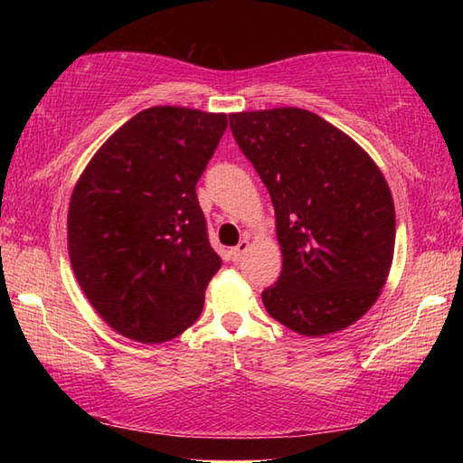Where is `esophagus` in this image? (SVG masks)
Segmentation results:
<instances>
[{
	"label": "esophagus",
	"instance_id": "1",
	"mask_svg": "<svg viewBox=\"0 0 463 463\" xmlns=\"http://www.w3.org/2000/svg\"><path fill=\"white\" fill-rule=\"evenodd\" d=\"M247 250H249V241L242 239L237 247L231 249V260H232V261H241L242 255H245Z\"/></svg>",
	"mask_w": 463,
	"mask_h": 463
}]
</instances>
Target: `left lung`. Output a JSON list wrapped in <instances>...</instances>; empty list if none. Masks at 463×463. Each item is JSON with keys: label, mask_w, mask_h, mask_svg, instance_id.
<instances>
[{"label": "left lung", "mask_w": 463, "mask_h": 463, "mask_svg": "<svg viewBox=\"0 0 463 463\" xmlns=\"http://www.w3.org/2000/svg\"><path fill=\"white\" fill-rule=\"evenodd\" d=\"M231 130L271 195L279 279L263 289L271 318L320 336L354 325L386 284L396 214L362 146L300 108L231 114Z\"/></svg>", "instance_id": "8db88e82"}]
</instances>
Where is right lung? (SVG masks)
I'll return each instance as SVG.
<instances>
[{
    "label": "right lung",
    "instance_id": "obj_1",
    "mask_svg": "<svg viewBox=\"0 0 463 463\" xmlns=\"http://www.w3.org/2000/svg\"><path fill=\"white\" fill-rule=\"evenodd\" d=\"M226 114L155 106L114 132L77 182L67 216L71 268L106 323L163 343L198 320L221 269L195 184Z\"/></svg>",
    "mask_w": 463,
    "mask_h": 463
}]
</instances>
